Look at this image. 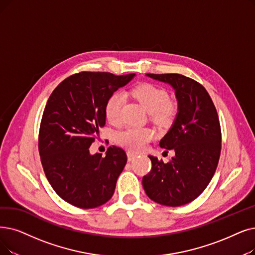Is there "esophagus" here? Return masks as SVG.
I'll return each mask as SVG.
<instances>
[{
  "label": "esophagus",
  "mask_w": 255,
  "mask_h": 255,
  "mask_svg": "<svg viewBox=\"0 0 255 255\" xmlns=\"http://www.w3.org/2000/svg\"><path fill=\"white\" fill-rule=\"evenodd\" d=\"M135 157H136V154L132 153V152H127V158H128V161L133 160Z\"/></svg>",
  "instance_id": "obj_1"
}]
</instances>
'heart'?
Returning a JSON list of instances; mask_svg holds the SVG:
<instances>
[{
    "label": "heart",
    "mask_w": 255,
    "mask_h": 255,
    "mask_svg": "<svg viewBox=\"0 0 255 255\" xmlns=\"http://www.w3.org/2000/svg\"><path fill=\"white\" fill-rule=\"evenodd\" d=\"M130 96L150 114L151 120L158 125H168L177 113V106L169 101L167 91L154 84L145 83L135 86L130 91ZM124 106V97L122 94H114L108 98L105 104L107 120L114 125L122 121V112ZM154 137V131L150 128L130 127L120 132L117 141L131 151H141Z\"/></svg>",
    "instance_id": "obj_1"
}]
</instances>
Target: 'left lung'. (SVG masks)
I'll list each match as a JSON object with an SVG mask.
<instances>
[{"mask_svg": "<svg viewBox=\"0 0 255 255\" xmlns=\"http://www.w3.org/2000/svg\"><path fill=\"white\" fill-rule=\"evenodd\" d=\"M170 84L178 101L176 119L159 146L174 150L164 163L149 156L152 169L142 177V186L154 202L181 206L200 195L212 180L221 153V127L217 109L205 88L180 74H147Z\"/></svg>", "mask_w": 255, "mask_h": 255, "instance_id": "obj_1", "label": "left lung"}]
</instances>
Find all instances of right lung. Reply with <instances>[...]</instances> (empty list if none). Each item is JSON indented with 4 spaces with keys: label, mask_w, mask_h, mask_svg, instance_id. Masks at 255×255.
I'll list each match as a JSON object with an SVG mask.
<instances>
[{
    "label": "right lung",
    "mask_w": 255,
    "mask_h": 255,
    "mask_svg": "<svg viewBox=\"0 0 255 255\" xmlns=\"http://www.w3.org/2000/svg\"><path fill=\"white\" fill-rule=\"evenodd\" d=\"M135 74L81 72L64 79L51 94L42 114L38 150L53 190L68 203L95 208L113 197L127 155L109 147L105 157L90 147L105 126V104Z\"/></svg>",
    "instance_id": "obj_1"
}]
</instances>
